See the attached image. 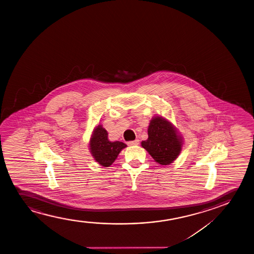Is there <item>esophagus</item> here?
<instances>
[{
    "mask_svg": "<svg viewBox=\"0 0 254 254\" xmlns=\"http://www.w3.org/2000/svg\"><path fill=\"white\" fill-rule=\"evenodd\" d=\"M139 143V139H135V140H132V141H128L127 144H128L129 146H136V145H138Z\"/></svg>",
    "mask_w": 254,
    "mask_h": 254,
    "instance_id": "1",
    "label": "esophagus"
}]
</instances>
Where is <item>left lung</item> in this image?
Wrapping results in <instances>:
<instances>
[{
  "label": "left lung",
  "instance_id": "left-lung-1",
  "mask_svg": "<svg viewBox=\"0 0 254 254\" xmlns=\"http://www.w3.org/2000/svg\"><path fill=\"white\" fill-rule=\"evenodd\" d=\"M148 138L141 146L160 165H169L181 153L183 139L174 125L167 119L155 116L147 129Z\"/></svg>",
  "mask_w": 254,
  "mask_h": 254
}]
</instances>
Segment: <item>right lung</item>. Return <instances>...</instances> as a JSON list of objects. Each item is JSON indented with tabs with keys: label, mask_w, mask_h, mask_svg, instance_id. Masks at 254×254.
Listing matches in <instances>:
<instances>
[{
	"label": "right lung",
	"mask_w": 254,
	"mask_h": 254,
	"mask_svg": "<svg viewBox=\"0 0 254 254\" xmlns=\"http://www.w3.org/2000/svg\"><path fill=\"white\" fill-rule=\"evenodd\" d=\"M102 126L98 125L91 136L89 149L95 161L105 167H110L127 145L121 141H110Z\"/></svg>",
	"instance_id": "obj_1"
}]
</instances>
